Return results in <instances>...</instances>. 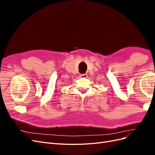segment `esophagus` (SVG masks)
Wrapping results in <instances>:
<instances>
[{
	"label": "esophagus",
	"mask_w": 155,
	"mask_h": 155,
	"mask_svg": "<svg viewBox=\"0 0 155 155\" xmlns=\"http://www.w3.org/2000/svg\"><path fill=\"white\" fill-rule=\"evenodd\" d=\"M87 74H80V76L81 78H87Z\"/></svg>",
	"instance_id": "1"
}]
</instances>
